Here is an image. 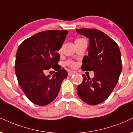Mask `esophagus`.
I'll return each instance as SVG.
<instances>
[{"label":"esophagus","instance_id":"34e87169","mask_svg":"<svg viewBox=\"0 0 133 133\" xmlns=\"http://www.w3.org/2000/svg\"><path fill=\"white\" fill-rule=\"evenodd\" d=\"M74 74H75L74 72L70 71V70H69V71L68 72V75H69V76H72V75H73Z\"/></svg>","mask_w":133,"mask_h":133}]
</instances>
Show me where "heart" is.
<instances>
[{
	"label": "heart",
	"instance_id": "1",
	"mask_svg": "<svg viewBox=\"0 0 133 133\" xmlns=\"http://www.w3.org/2000/svg\"><path fill=\"white\" fill-rule=\"evenodd\" d=\"M82 38H78V39H77V40H81ZM67 64L68 65H70V66H71V67H74L75 65V64H74V63H73V62H72V61H68V63H67Z\"/></svg>",
	"mask_w": 133,
	"mask_h": 133
}]
</instances>
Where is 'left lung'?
I'll return each mask as SVG.
<instances>
[{
	"instance_id": "left-lung-1",
	"label": "left lung",
	"mask_w": 133,
	"mask_h": 133,
	"mask_svg": "<svg viewBox=\"0 0 133 133\" xmlns=\"http://www.w3.org/2000/svg\"><path fill=\"white\" fill-rule=\"evenodd\" d=\"M76 32L90 39L88 55L83 57L82 69L95 72L92 79L82 75L77 94L86 103L96 105L108 98L118 82L122 69L120 51L117 43L102 31L83 28Z\"/></svg>"
}]
</instances>
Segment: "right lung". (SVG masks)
<instances>
[{
  "label": "right lung",
  "mask_w": 133,
  "mask_h": 133,
  "mask_svg": "<svg viewBox=\"0 0 133 133\" xmlns=\"http://www.w3.org/2000/svg\"><path fill=\"white\" fill-rule=\"evenodd\" d=\"M67 31L49 30L40 32L27 38L18 47L15 60V73L18 83L32 102L46 105L55 100L62 82L68 74L57 63L58 51L61 48ZM53 68L58 71L50 78L46 70Z\"/></svg>",
  "instance_id": "obj_1"
}]
</instances>
